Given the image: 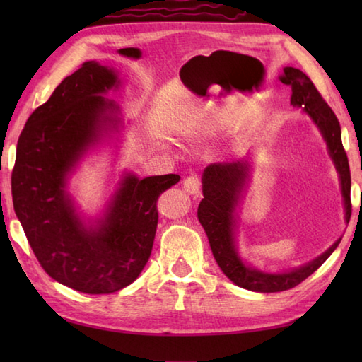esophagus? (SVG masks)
I'll list each match as a JSON object with an SVG mask.
<instances>
[{"label":"esophagus","instance_id":"34e87169","mask_svg":"<svg viewBox=\"0 0 362 362\" xmlns=\"http://www.w3.org/2000/svg\"><path fill=\"white\" fill-rule=\"evenodd\" d=\"M201 187H202L201 177L196 174L189 175L185 180H183V189H185V193H188V194H199Z\"/></svg>","mask_w":362,"mask_h":362}]
</instances>
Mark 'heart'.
<instances>
[{
  "label": "heart",
  "instance_id": "obj_1",
  "mask_svg": "<svg viewBox=\"0 0 362 362\" xmlns=\"http://www.w3.org/2000/svg\"><path fill=\"white\" fill-rule=\"evenodd\" d=\"M219 126V119L216 117H209L204 118L202 121H199L197 124L193 129V135H202V134H209L213 132L214 129Z\"/></svg>",
  "mask_w": 362,
  "mask_h": 362
}]
</instances>
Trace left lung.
I'll use <instances>...</instances> for the list:
<instances>
[{"mask_svg": "<svg viewBox=\"0 0 362 362\" xmlns=\"http://www.w3.org/2000/svg\"><path fill=\"white\" fill-rule=\"evenodd\" d=\"M284 86L292 90L291 104L300 107L310 115L316 122L322 136L327 141L329 157L336 166V171L341 179V191L344 197L345 221L351 216L350 188L351 177L349 168L347 153L344 151L341 140V126L334 112L325 99L314 87L313 81L303 71L297 68L286 66L280 76ZM249 177L247 161H236V163H213L205 168L202 175L204 199L199 204L197 218L201 222L206 236H209L210 247L216 263L230 280L238 286L255 292H280L297 286L305 279L316 272L339 245V238L332 247L322 253L308 264L292 269L289 272L267 274L261 272L255 267H250L240 258L235 247V226L236 216L235 209L240 201L241 191Z\"/></svg>", "mask_w": 362, "mask_h": 362, "instance_id": "left-lung-1", "label": "left lung"}]
</instances>
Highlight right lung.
<instances>
[{
	"label": "right lung",
	"instance_id": "add662e5",
	"mask_svg": "<svg viewBox=\"0 0 362 362\" xmlns=\"http://www.w3.org/2000/svg\"><path fill=\"white\" fill-rule=\"evenodd\" d=\"M118 86L113 68L82 64L26 121L12 171L13 210L38 263L51 279L86 294H110L138 279L156 238L157 199L180 180L126 174L95 226L76 213L66 175L118 127L119 107L103 96Z\"/></svg>",
	"mask_w": 362,
	"mask_h": 362
}]
</instances>
